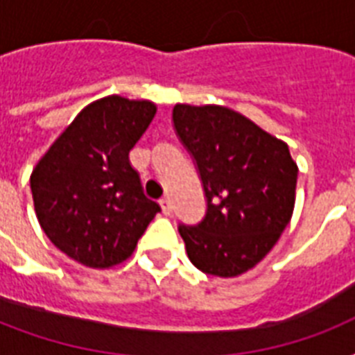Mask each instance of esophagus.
Listing matches in <instances>:
<instances>
[{"mask_svg": "<svg viewBox=\"0 0 355 355\" xmlns=\"http://www.w3.org/2000/svg\"><path fill=\"white\" fill-rule=\"evenodd\" d=\"M160 206H162V211L166 214V216H169L173 211V206H171V200L167 199V197H164V199H160Z\"/></svg>", "mask_w": 355, "mask_h": 355, "instance_id": "obj_1", "label": "esophagus"}]
</instances>
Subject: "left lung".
I'll return each mask as SVG.
<instances>
[{"label":"left lung","mask_w":355,"mask_h":355,"mask_svg":"<svg viewBox=\"0 0 355 355\" xmlns=\"http://www.w3.org/2000/svg\"><path fill=\"white\" fill-rule=\"evenodd\" d=\"M173 123L197 162L208 202L197 227H178L188 258L206 275H243L291 221L297 162L286 141L228 107L178 103Z\"/></svg>","instance_id":"8db88e82"}]
</instances>
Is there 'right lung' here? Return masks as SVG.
<instances>
[{
	"label": "right lung",
	"instance_id": "1",
	"mask_svg": "<svg viewBox=\"0 0 355 355\" xmlns=\"http://www.w3.org/2000/svg\"><path fill=\"white\" fill-rule=\"evenodd\" d=\"M155 114L147 99L101 97L77 114L33 167L42 230L86 267L110 269L130 258L160 211L128 160Z\"/></svg>",
	"mask_w": 355,
	"mask_h": 355
}]
</instances>
